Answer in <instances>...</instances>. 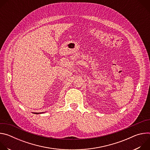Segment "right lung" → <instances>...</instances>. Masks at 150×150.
<instances>
[{
	"label": "right lung",
	"mask_w": 150,
	"mask_h": 150,
	"mask_svg": "<svg viewBox=\"0 0 150 150\" xmlns=\"http://www.w3.org/2000/svg\"><path fill=\"white\" fill-rule=\"evenodd\" d=\"M34 114H39V113H34Z\"/></svg>",
	"instance_id": "add662e5"
}]
</instances>
